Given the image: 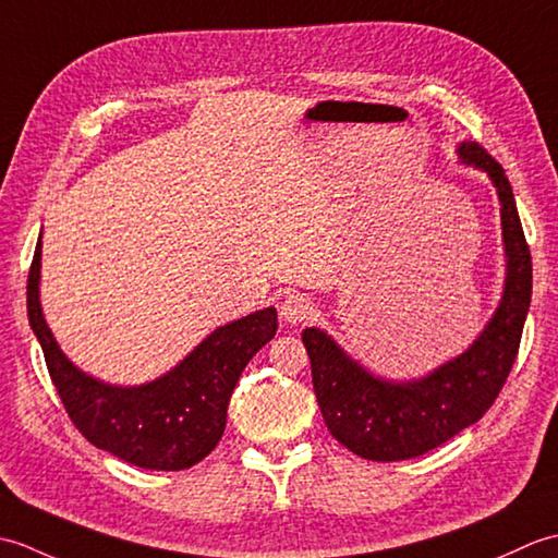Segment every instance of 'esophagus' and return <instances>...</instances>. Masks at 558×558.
Listing matches in <instances>:
<instances>
[{
	"instance_id": "34e87169",
	"label": "esophagus",
	"mask_w": 558,
	"mask_h": 558,
	"mask_svg": "<svg viewBox=\"0 0 558 558\" xmlns=\"http://www.w3.org/2000/svg\"><path fill=\"white\" fill-rule=\"evenodd\" d=\"M280 314L288 324H302L314 314V302L310 298H304V294H292V298L282 302Z\"/></svg>"
}]
</instances>
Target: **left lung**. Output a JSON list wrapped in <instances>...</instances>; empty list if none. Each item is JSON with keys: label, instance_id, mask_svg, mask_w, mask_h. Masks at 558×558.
Listing matches in <instances>:
<instances>
[{"label": "left lung", "instance_id": "obj_1", "mask_svg": "<svg viewBox=\"0 0 558 558\" xmlns=\"http://www.w3.org/2000/svg\"><path fill=\"white\" fill-rule=\"evenodd\" d=\"M460 158L496 184L508 256L504 300L475 345L422 381L388 384L366 374L318 328L302 333L328 432L366 460H408L446 444L482 420L513 369L532 294L530 246L506 170L475 141L460 146Z\"/></svg>", "mask_w": 558, "mask_h": 558}]
</instances>
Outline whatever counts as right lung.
I'll use <instances>...</instances> for the list:
<instances>
[{
    "label": "right lung",
    "mask_w": 558,
    "mask_h": 558,
    "mask_svg": "<svg viewBox=\"0 0 558 558\" xmlns=\"http://www.w3.org/2000/svg\"><path fill=\"white\" fill-rule=\"evenodd\" d=\"M38 282L40 240L28 270V318L62 405L93 446L146 470H186L218 446L244 366L278 330L276 310L248 314L210 333L158 381L114 388L64 357L43 318Z\"/></svg>",
    "instance_id": "right-lung-1"
}]
</instances>
